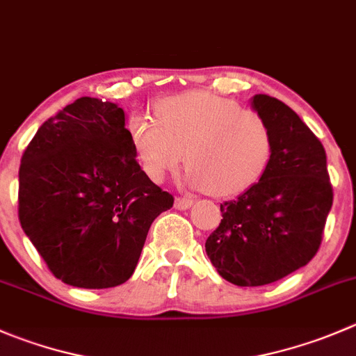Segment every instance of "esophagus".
<instances>
[{
    "label": "esophagus",
    "mask_w": 356,
    "mask_h": 356,
    "mask_svg": "<svg viewBox=\"0 0 356 356\" xmlns=\"http://www.w3.org/2000/svg\"><path fill=\"white\" fill-rule=\"evenodd\" d=\"M191 205H193L191 198H184V196H177V198H175V209L188 210Z\"/></svg>",
    "instance_id": "esophagus-1"
}]
</instances>
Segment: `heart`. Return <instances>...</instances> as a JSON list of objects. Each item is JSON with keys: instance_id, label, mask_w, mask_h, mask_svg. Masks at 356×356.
<instances>
[{"instance_id": "b5f03b06", "label": "heart", "mask_w": 356, "mask_h": 356, "mask_svg": "<svg viewBox=\"0 0 356 356\" xmlns=\"http://www.w3.org/2000/svg\"><path fill=\"white\" fill-rule=\"evenodd\" d=\"M156 120H129L130 143L149 179L161 182L188 163L186 181L213 196H234L257 184L273 154L270 125L233 99L186 92L160 101Z\"/></svg>"}]
</instances>
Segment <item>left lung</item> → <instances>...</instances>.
Wrapping results in <instances>:
<instances>
[{"label":"left lung","instance_id":"1","mask_svg":"<svg viewBox=\"0 0 356 356\" xmlns=\"http://www.w3.org/2000/svg\"><path fill=\"white\" fill-rule=\"evenodd\" d=\"M252 108L270 125L273 154L257 184L220 203L219 227L205 250L217 273L240 287L273 284L318 252L332 184L318 137L278 99L259 94Z\"/></svg>","mask_w":356,"mask_h":356}]
</instances>
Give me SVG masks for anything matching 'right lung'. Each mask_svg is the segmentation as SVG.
Segmentation results:
<instances>
[{
    "instance_id": "right-lung-1",
    "label": "right lung",
    "mask_w": 356,
    "mask_h": 356,
    "mask_svg": "<svg viewBox=\"0 0 356 356\" xmlns=\"http://www.w3.org/2000/svg\"><path fill=\"white\" fill-rule=\"evenodd\" d=\"M136 156L123 109L92 97L48 118L24 151L20 226L64 284H125L153 220L174 205Z\"/></svg>"
}]
</instances>
